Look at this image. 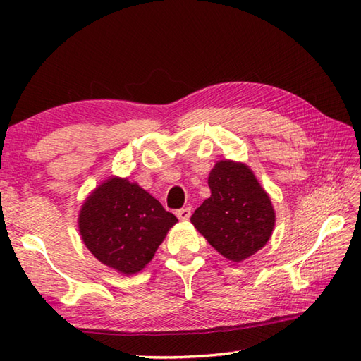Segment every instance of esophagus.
I'll return each instance as SVG.
<instances>
[{
	"instance_id": "obj_1",
	"label": "esophagus",
	"mask_w": 361,
	"mask_h": 361,
	"mask_svg": "<svg viewBox=\"0 0 361 361\" xmlns=\"http://www.w3.org/2000/svg\"><path fill=\"white\" fill-rule=\"evenodd\" d=\"M175 214H176V217H178L181 221H186V220H189V217H190V208L178 209Z\"/></svg>"
}]
</instances>
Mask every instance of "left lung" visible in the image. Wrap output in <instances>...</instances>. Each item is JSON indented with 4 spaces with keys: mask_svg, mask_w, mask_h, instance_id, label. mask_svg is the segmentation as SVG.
<instances>
[{
    "mask_svg": "<svg viewBox=\"0 0 361 361\" xmlns=\"http://www.w3.org/2000/svg\"><path fill=\"white\" fill-rule=\"evenodd\" d=\"M211 197L190 217L197 231L231 262L262 250L274 229L271 198L245 163L220 159L208 176Z\"/></svg>",
    "mask_w": 361,
    "mask_h": 361,
    "instance_id": "left-lung-1",
    "label": "left lung"
}]
</instances>
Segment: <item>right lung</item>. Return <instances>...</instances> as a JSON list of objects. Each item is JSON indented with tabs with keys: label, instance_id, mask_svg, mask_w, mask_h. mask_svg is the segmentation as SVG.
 <instances>
[{
	"label": "right lung",
	"instance_id": "add662e5",
	"mask_svg": "<svg viewBox=\"0 0 361 361\" xmlns=\"http://www.w3.org/2000/svg\"><path fill=\"white\" fill-rule=\"evenodd\" d=\"M176 221L137 183L110 176L82 203L78 226L99 262L132 276L150 262Z\"/></svg>",
	"mask_w": 361,
	"mask_h": 361
}]
</instances>
